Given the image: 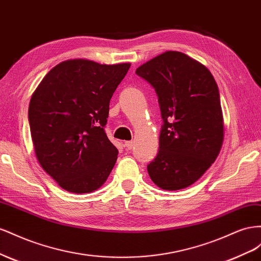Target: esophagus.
Masks as SVG:
<instances>
[{"label":"esophagus","instance_id":"esophagus-1","mask_svg":"<svg viewBox=\"0 0 261 261\" xmlns=\"http://www.w3.org/2000/svg\"><path fill=\"white\" fill-rule=\"evenodd\" d=\"M133 144H135L133 141H125V142H124V146L128 148V150H131V148L133 147Z\"/></svg>","mask_w":261,"mask_h":261}]
</instances>
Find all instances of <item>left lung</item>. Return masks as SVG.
Listing matches in <instances>:
<instances>
[{"label":"left lung","mask_w":261,"mask_h":261,"mask_svg":"<svg viewBox=\"0 0 261 261\" xmlns=\"http://www.w3.org/2000/svg\"><path fill=\"white\" fill-rule=\"evenodd\" d=\"M136 73L155 89L164 122L148 175L164 190L187 188L217 160L223 144L217 82L203 64L178 51L164 52Z\"/></svg>","instance_id":"left-lung-1"}]
</instances>
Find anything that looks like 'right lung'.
Wrapping results in <instances>:
<instances>
[{"label": "right lung", "mask_w": 261, "mask_h": 261, "mask_svg": "<svg viewBox=\"0 0 261 261\" xmlns=\"http://www.w3.org/2000/svg\"><path fill=\"white\" fill-rule=\"evenodd\" d=\"M130 65L66 60L51 69L34 92L28 120L35 153L62 189L97 190L113 170L118 150L105 125L110 99Z\"/></svg>", "instance_id": "add662e5"}]
</instances>
